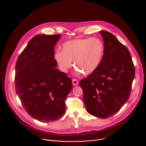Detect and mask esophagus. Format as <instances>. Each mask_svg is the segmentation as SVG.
<instances>
[{
  "instance_id": "34e87169",
  "label": "esophagus",
  "mask_w": 146,
  "mask_h": 146,
  "mask_svg": "<svg viewBox=\"0 0 146 146\" xmlns=\"http://www.w3.org/2000/svg\"><path fill=\"white\" fill-rule=\"evenodd\" d=\"M72 82L73 86H76L79 84V81L76 79H73L72 80Z\"/></svg>"
}]
</instances>
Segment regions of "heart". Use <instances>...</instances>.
I'll use <instances>...</instances> for the list:
<instances>
[{
    "label": "heart",
    "instance_id": "heart-1",
    "mask_svg": "<svg viewBox=\"0 0 146 146\" xmlns=\"http://www.w3.org/2000/svg\"><path fill=\"white\" fill-rule=\"evenodd\" d=\"M104 51V46L101 39L78 38L64 42L62 51L56 50L54 56L62 71L67 72L74 60L76 75H90L99 67Z\"/></svg>",
    "mask_w": 146,
    "mask_h": 146
}]
</instances>
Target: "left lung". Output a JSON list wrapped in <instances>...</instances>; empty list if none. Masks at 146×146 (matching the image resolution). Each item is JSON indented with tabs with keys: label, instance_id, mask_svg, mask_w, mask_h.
Returning <instances> with one entry per match:
<instances>
[{
	"label": "left lung",
	"instance_id": "left-lung-1",
	"mask_svg": "<svg viewBox=\"0 0 146 146\" xmlns=\"http://www.w3.org/2000/svg\"><path fill=\"white\" fill-rule=\"evenodd\" d=\"M104 46L98 68L79 86L83 101L91 115L107 118L120 110L128 100L135 77V67L128 48L111 33L100 31Z\"/></svg>",
	"mask_w": 146,
	"mask_h": 146
}]
</instances>
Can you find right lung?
Instances as JSON below:
<instances>
[{
	"mask_svg": "<svg viewBox=\"0 0 146 146\" xmlns=\"http://www.w3.org/2000/svg\"><path fill=\"white\" fill-rule=\"evenodd\" d=\"M60 34L36 35L20 54L15 65V90L33 118L50 122L63 116L72 88L71 79L56 68L54 47Z\"/></svg>",
	"mask_w": 146,
	"mask_h": 146,
	"instance_id": "1",
	"label": "right lung"
}]
</instances>
